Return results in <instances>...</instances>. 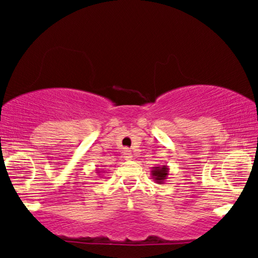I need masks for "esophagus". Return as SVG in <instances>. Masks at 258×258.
<instances>
[{
	"instance_id": "obj_1",
	"label": "esophagus",
	"mask_w": 258,
	"mask_h": 258,
	"mask_svg": "<svg viewBox=\"0 0 258 258\" xmlns=\"http://www.w3.org/2000/svg\"><path fill=\"white\" fill-rule=\"evenodd\" d=\"M122 158H123V160H126V161H130V160L132 159V153H131V150L123 149V152H122Z\"/></svg>"
}]
</instances>
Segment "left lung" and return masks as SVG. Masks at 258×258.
<instances>
[{
	"mask_svg": "<svg viewBox=\"0 0 258 258\" xmlns=\"http://www.w3.org/2000/svg\"><path fill=\"white\" fill-rule=\"evenodd\" d=\"M168 168L167 165H158V166L152 167V178L154 182H156L158 184H164L166 182L167 176H168Z\"/></svg>",
	"mask_w": 258,
	"mask_h": 258,
	"instance_id": "obj_1",
	"label": "left lung"
}]
</instances>
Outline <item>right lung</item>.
<instances>
[{"label": "right lung", "instance_id": "1", "mask_svg": "<svg viewBox=\"0 0 258 258\" xmlns=\"http://www.w3.org/2000/svg\"><path fill=\"white\" fill-rule=\"evenodd\" d=\"M96 171H97V173H100V172H102V171H100L99 168H98V170H96Z\"/></svg>", "mask_w": 258, "mask_h": 258}]
</instances>
